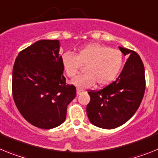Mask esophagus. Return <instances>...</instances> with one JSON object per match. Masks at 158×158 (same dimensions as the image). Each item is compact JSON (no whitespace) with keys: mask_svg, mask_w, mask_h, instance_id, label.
Returning <instances> with one entry per match:
<instances>
[{"mask_svg":"<svg viewBox=\"0 0 158 158\" xmlns=\"http://www.w3.org/2000/svg\"><path fill=\"white\" fill-rule=\"evenodd\" d=\"M81 93H83V90H81L80 89H77V94L80 95Z\"/></svg>","mask_w":158,"mask_h":158,"instance_id":"esophagus-1","label":"esophagus"}]
</instances>
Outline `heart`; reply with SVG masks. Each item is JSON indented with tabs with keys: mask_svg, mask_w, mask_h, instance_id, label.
<instances>
[{
	"mask_svg": "<svg viewBox=\"0 0 158 158\" xmlns=\"http://www.w3.org/2000/svg\"><path fill=\"white\" fill-rule=\"evenodd\" d=\"M62 66L69 77H74L81 65L85 73L73 80V83L81 89L94 85H107L115 80L123 64V56L120 51L107 46L91 43L82 47L76 55L65 53L62 58Z\"/></svg>",
	"mask_w": 158,
	"mask_h": 158,
	"instance_id": "heart-1",
	"label": "heart"
}]
</instances>
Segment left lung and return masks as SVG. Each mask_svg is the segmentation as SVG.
Masks as SVG:
<instances>
[{
  "label": "left lung",
  "mask_w": 158,
  "mask_h": 158,
  "mask_svg": "<svg viewBox=\"0 0 158 158\" xmlns=\"http://www.w3.org/2000/svg\"><path fill=\"white\" fill-rule=\"evenodd\" d=\"M128 58L116 80L100 90H89L86 111L89 121L113 129L128 121L140 106L146 89L144 65L135 51L118 47Z\"/></svg>",
  "instance_id": "1"
}]
</instances>
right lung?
Segmentation results:
<instances>
[{
  "label": "right lung",
  "mask_w": 158,
  "mask_h": 158,
  "mask_svg": "<svg viewBox=\"0 0 158 158\" xmlns=\"http://www.w3.org/2000/svg\"><path fill=\"white\" fill-rule=\"evenodd\" d=\"M59 41L40 40L19 53L12 69V96L33 126L51 129L63 123L76 87L63 75Z\"/></svg>",
  "instance_id": "1"
}]
</instances>
